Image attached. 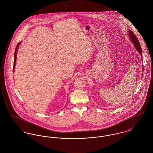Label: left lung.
Instances as JSON below:
<instances>
[{"mask_svg":"<svg viewBox=\"0 0 153 153\" xmlns=\"http://www.w3.org/2000/svg\"><path fill=\"white\" fill-rule=\"evenodd\" d=\"M129 36L132 42V43L134 45V46H135L136 49L138 50L139 53L140 54L141 56H142V49H141V46L140 43L139 42L138 39L137 38V36H135V34L131 31L130 30H129Z\"/></svg>","mask_w":153,"mask_h":153,"instance_id":"1","label":"left lung"}]
</instances>
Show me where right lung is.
Returning <instances> with one entry per match:
<instances>
[{"mask_svg": "<svg viewBox=\"0 0 153 153\" xmlns=\"http://www.w3.org/2000/svg\"><path fill=\"white\" fill-rule=\"evenodd\" d=\"M20 42L18 43L17 45H16V47L15 48V51L14 53V66H13V72H14V66L15 64V62H16V51H17V49H18V46L19 45Z\"/></svg>", "mask_w": 153, "mask_h": 153, "instance_id": "1", "label": "right lung"}]
</instances>
